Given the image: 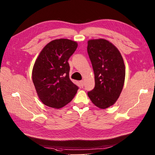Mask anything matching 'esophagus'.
I'll return each instance as SVG.
<instances>
[{
	"label": "esophagus",
	"mask_w": 155,
	"mask_h": 155,
	"mask_svg": "<svg viewBox=\"0 0 155 155\" xmlns=\"http://www.w3.org/2000/svg\"><path fill=\"white\" fill-rule=\"evenodd\" d=\"M80 84H81V86L83 87L84 85V81H80Z\"/></svg>",
	"instance_id": "1"
}]
</instances>
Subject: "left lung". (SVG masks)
Segmentation results:
<instances>
[{
  "label": "left lung",
  "instance_id": "obj_1",
  "mask_svg": "<svg viewBox=\"0 0 155 155\" xmlns=\"http://www.w3.org/2000/svg\"><path fill=\"white\" fill-rule=\"evenodd\" d=\"M87 49L95 75V87L87 95L96 107L106 109L116 103L123 90L124 61L117 48L107 39H90Z\"/></svg>",
  "mask_w": 155,
  "mask_h": 155
}]
</instances>
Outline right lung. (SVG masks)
I'll return each mask as SVG.
<instances>
[{"label":"right lung","mask_w":155,"mask_h":155,"mask_svg":"<svg viewBox=\"0 0 155 155\" xmlns=\"http://www.w3.org/2000/svg\"><path fill=\"white\" fill-rule=\"evenodd\" d=\"M77 42L57 39L43 48L32 69V81L39 99L47 107L61 108L76 95L78 87L70 80L68 60Z\"/></svg>","instance_id":"right-lung-1"}]
</instances>
